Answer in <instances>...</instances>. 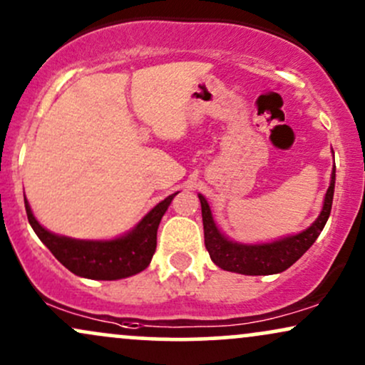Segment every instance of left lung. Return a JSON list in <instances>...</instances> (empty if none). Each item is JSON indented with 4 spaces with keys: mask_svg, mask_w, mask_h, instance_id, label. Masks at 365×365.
I'll return each instance as SVG.
<instances>
[{
    "mask_svg": "<svg viewBox=\"0 0 365 365\" xmlns=\"http://www.w3.org/2000/svg\"><path fill=\"white\" fill-rule=\"evenodd\" d=\"M333 192H335V169L331 173V182L324 196V205L321 210L318 220L309 229L297 235L280 239V241L268 244H239L232 242L220 234L213 222L212 212L207 200L200 195L201 201V217H203L205 230V246L213 263L222 269L242 275H273V273L285 272L292 267L301 256L314 244L321 230L327 225V220L331 213Z\"/></svg>",
    "mask_w": 365,
    "mask_h": 365,
    "instance_id": "8db88e82",
    "label": "left lung"
}]
</instances>
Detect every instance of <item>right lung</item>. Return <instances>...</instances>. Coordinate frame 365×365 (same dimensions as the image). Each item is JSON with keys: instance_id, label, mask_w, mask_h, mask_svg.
I'll use <instances>...</instances> for the list:
<instances>
[{"instance_id": "add662e5", "label": "right lung", "mask_w": 365, "mask_h": 365, "mask_svg": "<svg viewBox=\"0 0 365 365\" xmlns=\"http://www.w3.org/2000/svg\"><path fill=\"white\" fill-rule=\"evenodd\" d=\"M175 195L178 192L167 196L152 208V212H148L130 234L113 241H76L56 235L38 224L27 200L25 210L34 232L53 252L54 258L71 273L92 280H119L143 272L150 264L157 247L158 224Z\"/></svg>"}]
</instances>
